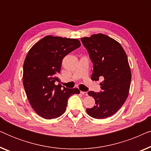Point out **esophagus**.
<instances>
[{
  "instance_id": "1",
  "label": "esophagus",
  "mask_w": 151,
  "mask_h": 151,
  "mask_svg": "<svg viewBox=\"0 0 151 151\" xmlns=\"http://www.w3.org/2000/svg\"><path fill=\"white\" fill-rule=\"evenodd\" d=\"M80 93L82 95H83V96H88V93L87 92H85V91H80Z\"/></svg>"
}]
</instances>
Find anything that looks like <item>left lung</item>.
<instances>
[{"label": "left lung", "mask_w": 151, "mask_h": 151, "mask_svg": "<svg viewBox=\"0 0 151 151\" xmlns=\"http://www.w3.org/2000/svg\"><path fill=\"white\" fill-rule=\"evenodd\" d=\"M93 65L92 80L100 82L101 91L88 92L96 105L86 113L96 119H106L116 113L129 95L131 73L124 50L118 42L102 34L81 38Z\"/></svg>", "instance_id": "obj_1"}]
</instances>
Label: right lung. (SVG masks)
<instances>
[{
  "label": "right lung",
  "instance_id": "obj_1",
  "mask_svg": "<svg viewBox=\"0 0 151 151\" xmlns=\"http://www.w3.org/2000/svg\"><path fill=\"white\" fill-rule=\"evenodd\" d=\"M81 46L77 39L45 36L29 51L23 65V86L31 106L45 119L57 118L65 112L67 101L77 88H67L55 82L65 55Z\"/></svg>",
  "mask_w": 151,
  "mask_h": 151
}]
</instances>
